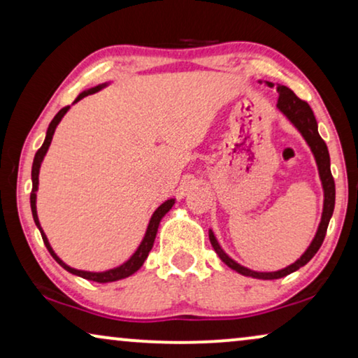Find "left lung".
Returning <instances> with one entry per match:
<instances>
[{
  "label": "left lung",
  "mask_w": 358,
  "mask_h": 358,
  "mask_svg": "<svg viewBox=\"0 0 358 358\" xmlns=\"http://www.w3.org/2000/svg\"><path fill=\"white\" fill-rule=\"evenodd\" d=\"M262 83V81H259ZM266 85L268 87H273V83L266 81ZM277 92H278V99H277V109L282 112L283 115L290 120V124L295 127V129L300 131L303 138L308 143V146L311 148V153L315 156L316 164H317V171H320V179L322 184V190H324V203H322V215H321V222L320 227H317V231L313 238V241L305 252L301 254L300 259H296L295 262L287 266L285 268H280V271L275 272H256L251 271V268L241 266L236 261H233L231 257L228 256L227 252L223 251L220 243L215 238V234L212 229H208V238L210 243L215 249V252L218 254V257L227 264L229 268L236 271L238 273L246 277H252V278H261V280H273V278H282L288 275V273L298 271V268L305 266L313 259V256L320 251L322 241H324L326 231H327V224H329V220L332 217V212H334V203H336V184L334 179H332L331 174V158H329V151H327V146L324 143V140L320 136V131H317V122L316 117L313 114L311 107L308 106V102L301 101L295 92H293L290 87L277 85Z\"/></svg>",
  "instance_id": "obj_1"
}]
</instances>
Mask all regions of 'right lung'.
Returning <instances> with one entry per match:
<instances>
[{"mask_svg": "<svg viewBox=\"0 0 358 358\" xmlns=\"http://www.w3.org/2000/svg\"><path fill=\"white\" fill-rule=\"evenodd\" d=\"M109 83H102V85H97L94 87H90V90L83 91L78 94V97L75 99L73 104H76L78 101H81L83 97L90 96V94H94V92L101 91L102 87H106ZM70 110V106L68 107H63V109L58 112V114L53 117V120L50 122V125H48L47 129V135H45V140H43V145L41 148L37 150L36 156H34V163H32V192H31V210H32V217H34V222H36V227L38 228V231L42 234V239L43 243H45V246L48 249V252L52 254V257L55 259V261L60 264V266L68 271L73 275H78V277H83L86 278V280H91V282H99V283H107V282H115V280H122V278H127L130 277L131 273H135L138 268L143 266V262L146 261V257H148V254L151 251V248H153L155 244V238H156V233H158V228H159V223L161 220L166 213L169 212L171 208H173V205L176 203V199H168L166 202H163L159 205L158 208L155 210V213L151 215L150 218V223H148V228H146V233L143 239H141L140 246L136 248V251L131 254L130 259H127L124 264H120V266H117L114 268H109V271H102V272H90V271H78L75 267H70L68 264H65L62 261L60 257L57 256L55 251H53L50 243H48L47 239V234L43 233V229L41 227V222H38V217H37V190H38V173H41V166H42V161L45 158L47 151H48V146L52 143V138H53V134H55L57 130V125L60 124L63 117H65L66 112Z\"/></svg>", "mask_w": 358, "mask_h": 358, "instance_id": "right-lung-1", "label": "right lung"}]
</instances>
